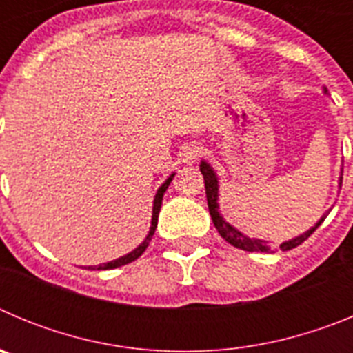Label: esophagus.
I'll return each instance as SVG.
<instances>
[{"label": "esophagus", "instance_id": "1", "mask_svg": "<svg viewBox=\"0 0 353 353\" xmlns=\"http://www.w3.org/2000/svg\"><path fill=\"white\" fill-rule=\"evenodd\" d=\"M203 154H205V148L199 145V143H189V145H185L182 148L180 157H182V161L185 162V164H192V162L198 161Z\"/></svg>", "mask_w": 353, "mask_h": 353}]
</instances>
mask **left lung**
Returning a JSON list of instances; mask_svg holds the SVG:
<instances>
[{
	"label": "left lung",
	"instance_id": "8db88e82",
	"mask_svg": "<svg viewBox=\"0 0 353 353\" xmlns=\"http://www.w3.org/2000/svg\"><path fill=\"white\" fill-rule=\"evenodd\" d=\"M199 171H201V174H203V179H205V192H207L208 212H210L212 221H214V226L217 228L219 235L223 236L226 242H230V244L235 245V248L242 249V251L269 252L272 245H270L267 240L249 239V236H245L244 233H240L236 228H233L232 224L224 221V217L221 215V212H219V203H217V199H219V180H217V174H215V171L212 170L210 164L205 161H201V164H199ZM341 180H343V176H339V187H341ZM325 215H323L322 219L318 221V223L314 224L313 228H310V230H307L305 233H302V235L295 236V239H292V240H286V242H283V244L279 245V248H281V251H290V249L297 248V245H301L304 240L310 239V236L313 235L314 230H316V228L323 223Z\"/></svg>",
	"mask_w": 353,
	"mask_h": 353
}]
</instances>
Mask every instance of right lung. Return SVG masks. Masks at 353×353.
<instances>
[{
	"label": "right lung",
	"mask_w": 353,
	"mask_h": 353,
	"mask_svg": "<svg viewBox=\"0 0 353 353\" xmlns=\"http://www.w3.org/2000/svg\"><path fill=\"white\" fill-rule=\"evenodd\" d=\"M173 176H174V173L170 174V179H168L166 182L162 183V185L157 189V194H155V198H154V208H152V226H150L148 235H146V239L143 240L141 244H139L138 248L134 249V251H130L129 254H125V256L117 258V260L108 261V263L97 265V267H88V269H92V270H95V269H97V270L117 269V267H121V265L130 263V261L138 260V258L141 256L143 252H145V249L148 248L150 240H152V236H154V233H155V228H157V219H159V212H161V205H162V196H164V192H166V189H168V187H170V183H171V180H173Z\"/></svg>",
	"instance_id": "1"
}]
</instances>
